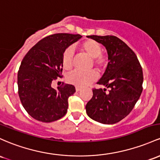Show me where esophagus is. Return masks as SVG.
I'll return each mask as SVG.
<instances>
[{
    "instance_id": "34e87169",
    "label": "esophagus",
    "mask_w": 160,
    "mask_h": 160,
    "mask_svg": "<svg viewBox=\"0 0 160 160\" xmlns=\"http://www.w3.org/2000/svg\"><path fill=\"white\" fill-rule=\"evenodd\" d=\"M75 89H76V91H77V92H79V91H81V88H80V87H76V88H75Z\"/></svg>"
}]
</instances>
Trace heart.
<instances>
[{
  "label": "heart",
  "instance_id": "b5f03b06",
  "mask_svg": "<svg viewBox=\"0 0 160 160\" xmlns=\"http://www.w3.org/2000/svg\"><path fill=\"white\" fill-rule=\"evenodd\" d=\"M82 52L92 58L94 66L99 71H104L108 65V58L106 54L102 53V45L93 39H87L80 45ZM73 50L72 48H67L62 54L61 64L66 71H69L73 67ZM97 79V74L94 71L81 72L75 71L68 77L70 83L78 87H85L94 82Z\"/></svg>",
  "mask_w": 160,
  "mask_h": 160
}]
</instances>
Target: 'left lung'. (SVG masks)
<instances>
[{"label": "left lung", "mask_w": 160, "mask_h": 160, "mask_svg": "<svg viewBox=\"0 0 160 160\" xmlns=\"http://www.w3.org/2000/svg\"><path fill=\"white\" fill-rule=\"evenodd\" d=\"M101 43L108 53L106 70L97 82L106 87L92 89L86 106L88 116L102 124H112L124 118L133 109L143 90V71L135 53L114 36H88ZM110 89L108 93L106 89Z\"/></svg>", "instance_id": "obj_1"}]
</instances>
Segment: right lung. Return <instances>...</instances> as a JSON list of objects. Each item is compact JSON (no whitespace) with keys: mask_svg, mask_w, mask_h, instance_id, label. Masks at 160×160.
<instances>
[{"mask_svg":"<svg viewBox=\"0 0 160 160\" xmlns=\"http://www.w3.org/2000/svg\"><path fill=\"white\" fill-rule=\"evenodd\" d=\"M82 36L57 33L40 40L21 62L17 75L18 93L27 113L42 122H52L66 115L68 98L76 90L64 84L54 89L52 83L62 77V54Z\"/></svg>","mask_w":160,"mask_h":160,"instance_id":"add662e5","label":"right lung"}]
</instances>
